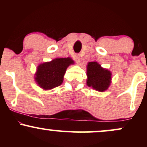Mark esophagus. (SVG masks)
<instances>
[{
  "label": "esophagus",
  "instance_id": "obj_1",
  "mask_svg": "<svg viewBox=\"0 0 147 147\" xmlns=\"http://www.w3.org/2000/svg\"><path fill=\"white\" fill-rule=\"evenodd\" d=\"M75 61H76L77 63H79L81 61V59H80V56L79 55H76L75 56Z\"/></svg>",
  "mask_w": 147,
  "mask_h": 147
}]
</instances>
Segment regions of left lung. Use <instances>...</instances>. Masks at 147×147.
I'll return each instance as SVG.
<instances>
[{"label": "left lung", "instance_id": "left-lung-1", "mask_svg": "<svg viewBox=\"0 0 147 147\" xmlns=\"http://www.w3.org/2000/svg\"><path fill=\"white\" fill-rule=\"evenodd\" d=\"M86 75L87 86L94 90L104 92L110 86L112 73L108 69L102 68L97 61L88 63Z\"/></svg>", "mask_w": 147, "mask_h": 147}]
</instances>
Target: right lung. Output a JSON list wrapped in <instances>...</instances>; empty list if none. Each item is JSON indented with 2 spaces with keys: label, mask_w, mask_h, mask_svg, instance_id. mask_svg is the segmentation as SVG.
<instances>
[{
  "label": "right lung",
  "mask_w": 147,
  "mask_h": 147,
  "mask_svg": "<svg viewBox=\"0 0 147 147\" xmlns=\"http://www.w3.org/2000/svg\"><path fill=\"white\" fill-rule=\"evenodd\" d=\"M74 63L75 62L70 57L56 58L51 61L40 63L35 72V82L43 90L55 88L63 83L67 68Z\"/></svg>",
  "instance_id": "1"
}]
</instances>
